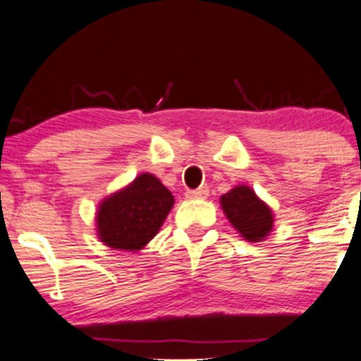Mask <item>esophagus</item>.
I'll return each mask as SVG.
<instances>
[{
  "mask_svg": "<svg viewBox=\"0 0 361 361\" xmlns=\"http://www.w3.org/2000/svg\"><path fill=\"white\" fill-rule=\"evenodd\" d=\"M207 197H209V188H207V186H200V188L188 190V192H186V198H190V200H195V198L202 200V198Z\"/></svg>",
  "mask_w": 361,
  "mask_h": 361,
  "instance_id": "1",
  "label": "esophagus"
}]
</instances>
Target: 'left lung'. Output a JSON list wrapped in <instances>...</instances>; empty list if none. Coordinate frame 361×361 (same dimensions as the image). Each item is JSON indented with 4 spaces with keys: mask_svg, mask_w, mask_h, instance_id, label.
Returning a JSON list of instances; mask_svg holds the SVG:
<instances>
[{
    "mask_svg": "<svg viewBox=\"0 0 361 361\" xmlns=\"http://www.w3.org/2000/svg\"><path fill=\"white\" fill-rule=\"evenodd\" d=\"M221 207L227 221L247 243H261L273 231L271 207L247 185H235L221 197Z\"/></svg>",
    "mask_w": 361,
    "mask_h": 361,
    "instance_id": "8db88e82",
    "label": "left lung"
}]
</instances>
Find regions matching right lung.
Returning <instances> with one entry per match:
<instances>
[{
  "label": "right lung",
  "instance_id": "add662e5",
  "mask_svg": "<svg viewBox=\"0 0 361 361\" xmlns=\"http://www.w3.org/2000/svg\"><path fill=\"white\" fill-rule=\"evenodd\" d=\"M173 205L175 197L159 178L142 173L100 202L94 217L98 239L117 251L144 250Z\"/></svg>",
  "mask_w": 361,
  "mask_h": 361
}]
</instances>
